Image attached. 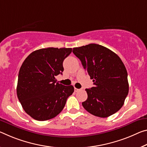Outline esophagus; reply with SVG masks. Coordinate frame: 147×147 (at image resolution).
<instances>
[{
  "label": "esophagus",
  "instance_id": "esophagus-1",
  "mask_svg": "<svg viewBox=\"0 0 147 147\" xmlns=\"http://www.w3.org/2000/svg\"><path fill=\"white\" fill-rule=\"evenodd\" d=\"M80 90H82V89H78V88H74V92H79V91H80Z\"/></svg>",
  "mask_w": 147,
  "mask_h": 147
}]
</instances>
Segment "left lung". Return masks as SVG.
<instances>
[{
  "label": "left lung",
  "instance_id": "obj_1",
  "mask_svg": "<svg viewBox=\"0 0 147 147\" xmlns=\"http://www.w3.org/2000/svg\"><path fill=\"white\" fill-rule=\"evenodd\" d=\"M94 87L86 89L88 99L82 106L88 113L101 118L110 116L122 108L129 92L127 73L117 54L106 47L90 44L74 48Z\"/></svg>",
  "mask_w": 147,
  "mask_h": 147
}]
</instances>
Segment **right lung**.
Instances as JSON below:
<instances>
[{"instance_id":"add662e5","label":"right lung","mask_w":147,"mask_h":147,"mask_svg":"<svg viewBox=\"0 0 147 147\" xmlns=\"http://www.w3.org/2000/svg\"><path fill=\"white\" fill-rule=\"evenodd\" d=\"M72 48H48L32 52L20 69L17 95L25 113L34 120H48L61 113L73 86L57 82L55 76L63 71V62Z\"/></svg>"}]
</instances>
